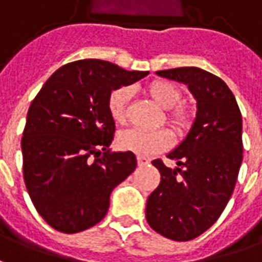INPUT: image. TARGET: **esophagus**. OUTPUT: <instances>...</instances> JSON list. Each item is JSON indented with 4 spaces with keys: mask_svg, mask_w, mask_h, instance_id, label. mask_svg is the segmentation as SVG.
<instances>
[{
    "mask_svg": "<svg viewBox=\"0 0 262 262\" xmlns=\"http://www.w3.org/2000/svg\"><path fill=\"white\" fill-rule=\"evenodd\" d=\"M137 164H139V166H147V164H149V160H147L146 157L139 156L137 157Z\"/></svg>",
    "mask_w": 262,
    "mask_h": 262,
    "instance_id": "34e87169",
    "label": "esophagus"
}]
</instances>
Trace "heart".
Segmentation results:
<instances>
[{"label": "heart", "instance_id": "heart-1", "mask_svg": "<svg viewBox=\"0 0 262 262\" xmlns=\"http://www.w3.org/2000/svg\"><path fill=\"white\" fill-rule=\"evenodd\" d=\"M144 92L156 102L164 112V122L171 127L177 136H184L194 123V111L186 105H177L182 100V91L169 80L157 79L146 85ZM130 92L126 86L113 89L107 96V111L116 123H125L127 115V102ZM171 144V133L166 129L155 132H142L137 129L120 132L118 135V146L137 156H151L169 149Z\"/></svg>", "mask_w": 262, "mask_h": 262}]
</instances>
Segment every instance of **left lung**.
Segmentation results:
<instances>
[{"label": "left lung", "mask_w": 262, "mask_h": 262, "mask_svg": "<svg viewBox=\"0 0 262 262\" xmlns=\"http://www.w3.org/2000/svg\"><path fill=\"white\" fill-rule=\"evenodd\" d=\"M186 83L197 100L194 123L167 157L151 164L160 184L149 195L146 220L163 237L188 241L213 226L233 194L243 162V119L233 92L219 76L195 67L157 71Z\"/></svg>", "instance_id": "1"}]
</instances>
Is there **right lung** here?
Here are the masks:
<instances>
[{"instance_id":"add662e5","label":"right lung","mask_w":262,"mask_h":262,"mask_svg":"<svg viewBox=\"0 0 262 262\" xmlns=\"http://www.w3.org/2000/svg\"><path fill=\"white\" fill-rule=\"evenodd\" d=\"M112 62L82 59L51 75L29 106L23 133L24 182L43 220L74 234L98 224L112 190L136 169L132 151H112L113 89L147 76Z\"/></svg>"}]
</instances>
